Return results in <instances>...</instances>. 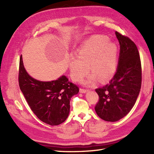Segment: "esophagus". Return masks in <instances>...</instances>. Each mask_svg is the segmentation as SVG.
<instances>
[{
	"label": "esophagus",
	"instance_id": "obj_1",
	"mask_svg": "<svg viewBox=\"0 0 154 154\" xmlns=\"http://www.w3.org/2000/svg\"><path fill=\"white\" fill-rule=\"evenodd\" d=\"M80 92L82 93H87V91H89V89H82V88H80Z\"/></svg>",
	"mask_w": 154,
	"mask_h": 154
}]
</instances>
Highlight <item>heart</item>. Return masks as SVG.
<instances>
[{"label":"heart","mask_w":154,"mask_h":154,"mask_svg":"<svg viewBox=\"0 0 154 154\" xmlns=\"http://www.w3.org/2000/svg\"><path fill=\"white\" fill-rule=\"evenodd\" d=\"M77 57H72L69 69L72 79L80 81L90 70L93 72L84 83L91 85L97 78L105 82L112 76L116 67L117 48L103 35H96L88 40L78 51Z\"/></svg>","instance_id":"heart-1"}]
</instances>
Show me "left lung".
Segmentation results:
<instances>
[{"label":"left lung","mask_w":154,"mask_h":154,"mask_svg":"<svg viewBox=\"0 0 154 154\" xmlns=\"http://www.w3.org/2000/svg\"><path fill=\"white\" fill-rule=\"evenodd\" d=\"M120 44L116 71L109 84L96 89L99 97L94 107L97 115L108 122L125 116L134 105L142 85V65L134 42L115 32Z\"/></svg>","instance_id":"obj_1"}]
</instances>
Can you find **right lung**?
<instances>
[{
    "label": "right lung",
    "instance_id": "1",
    "mask_svg": "<svg viewBox=\"0 0 154 154\" xmlns=\"http://www.w3.org/2000/svg\"><path fill=\"white\" fill-rule=\"evenodd\" d=\"M19 87L35 115L51 126L63 123L70 111L71 98L79 89L65 75L55 81H40L34 79L26 71L22 55L20 57Z\"/></svg>",
    "mask_w": 154,
    "mask_h": 154
}]
</instances>
